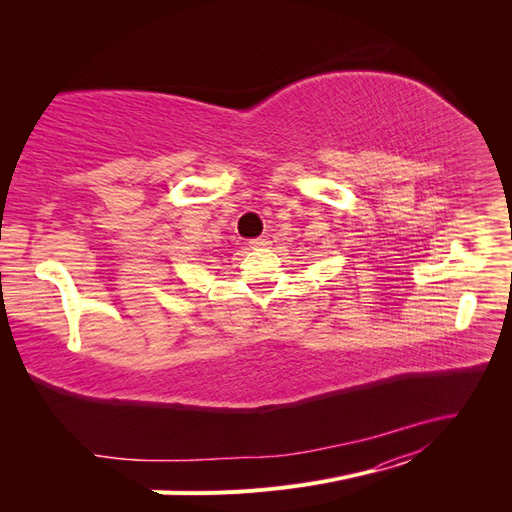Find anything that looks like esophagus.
<instances>
[{"label": "esophagus", "instance_id": "34e87169", "mask_svg": "<svg viewBox=\"0 0 512 512\" xmlns=\"http://www.w3.org/2000/svg\"><path fill=\"white\" fill-rule=\"evenodd\" d=\"M250 245H252V247H267V245H269V239H267V237H258V239H252Z\"/></svg>", "mask_w": 512, "mask_h": 512}]
</instances>
